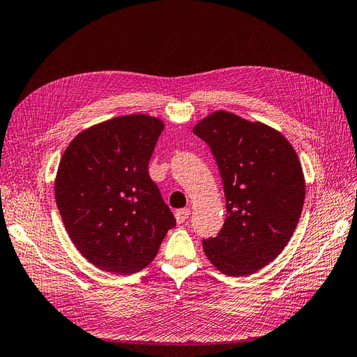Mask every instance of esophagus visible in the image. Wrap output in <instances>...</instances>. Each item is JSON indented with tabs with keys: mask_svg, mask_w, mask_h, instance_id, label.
<instances>
[{
	"mask_svg": "<svg viewBox=\"0 0 357 357\" xmlns=\"http://www.w3.org/2000/svg\"><path fill=\"white\" fill-rule=\"evenodd\" d=\"M190 216V208H181L175 213V218L178 223H184Z\"/></svg>",
	"mask_w": 357,
	"mask_h": 357,
	"instance_id": "esophagus-1",
	"label": "esophagus"
}]
</instances>
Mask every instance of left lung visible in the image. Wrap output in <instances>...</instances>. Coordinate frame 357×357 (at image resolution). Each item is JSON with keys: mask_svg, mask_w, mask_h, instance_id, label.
Wrapping results in <instances>:
<instances>
[{"mask_svg": "<svg viewBox=\"0 0 357 357\" xmlns=\"http://www.w3.org/2000/svg\"><path fill=\"white\" fill-rule=\"evenodd\" d=\"M193 132L210 146L227 201L218 237L202 240L214 268L229 277L266 266L291 240L300 220L305 179L292 144L268 124L214 111Z\"/></svg>", "mask_w": 357, "mask_h": 357, "instance_id": "obj_1", "label": "left lung"}]
</instances>
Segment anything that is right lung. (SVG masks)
<instances>
[{
    "instance_id": "add662e5",
    "label": "right lung",
    "mask_w": 357,
    "mask_h": 357,
    "mask_svg": "<svg viewBox=\"0 0 357 357\" xmlns=\"http://www.w3.org/2000/svg\"><path fill=\"white\" fill-rule=\"evenodd\" d=\"M162 130L152 115H120L82 130L65 149L56 205L71 242L98 269L119 275L144 269L176 225L149 176Z\"/></svg>"
}]
</instances>
